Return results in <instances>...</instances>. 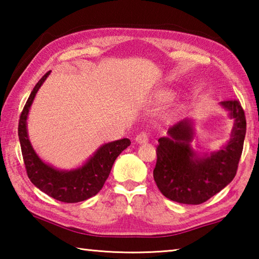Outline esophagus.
Returning <instances> with one entry per match:
<instances>
[{
  "label": "esophagus",
  "instance_id": "esophagus-1",
  "mask_svg": "<svg viewBox=\"0 0 259 259\" xmlns=\"http://www.w3.org/2000/svg\"><path fill=\"white\" fill-rule=\"evenodd\" d=\"M136 142H137L138 144L147 143L148 142V134L145 133V131H142V133L137 135V137H136Z\"/></svg>",
  "mask_w": 259,
  "mask_h": 259
}]
</instances>
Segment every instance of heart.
<instances>
[{
    "label": "heart",
    "instance_id": "1",
    "mask_svg": "<svg viewBox=\"0 0 259 259\" xmlns=\"http://www.w3.org/2000/svg\"><path fill=\"white\" fill-rule=\"evenodd\" d=\"M159 99L161 102H168V100L172 99V94L170 91H163L159 95Z\"/></svg>",
    "mask_w": 259,
    "mask_h": 259
}]
</instances>
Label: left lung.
Returning <instances> with one entry per match:
<instances>
[{"mask_svg": "<svg viewBox=\"0 0 259 259\" xmlns=\"http://www.w3.org/2000/svg\"><path fill=\"white\" fill-rule=\"evenodd\" d=\"M221 105L234 120L231 138L221 150L199 155L191 147L194 137L192 120L185 119L159 139L153 177L165 198L184 204H201L233 181L245 137L244 111L239 100Z\"/></svg>", "mask_w": 259, "mask_h": 259, "instance_id": "obj_1", "label": "left lung"}]
</instances>
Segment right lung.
Here are the masks:
<instances>
[{
    "mask_svg": "<svg viewBox=\"0 0 259 259\" xmlns=\"http://www.w3.org/2000/svg\"><path fill=\"white\" fill-rule=\"evenodd\" d=\"M49 74L50 71L46 73L34 87L19 119L18 136L25 168L30 182L51 198L65 203L81 202L102 190L111 172L114 161L131 142L128 138H123L104 144L84 164L73 170H59L43 162L29 142L27 116L35 96Z\"/></svg>",
    "mask_w": 259,
    "mask_h": 259,
    "instance_id": "obj_1",
    "label": "right lung"
}]
</instances>
